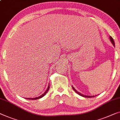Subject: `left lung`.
Returning <instances> with one entry per match:
<instances>
[{"instance_id":"1","label":"left lung","mask_w":120,"mask_h":120,"mask_svg":"<svg viewBox=\"0 0 120 120\" xmlns=\"http://www.w3.org/2000/svg\"><path fill=\"white\" fill-rule=\"evenodd\" d=\"M109 38H110V40L111 42H112V45H113L114 46H115V42H114V41L113 38H112V37H111V36H110V37H109ZM72 89H74V91H75L76 93L78 94H79V95H80V96H81L85 97V98H94V97H95V96H96V95H95V96H86V95H83V94H82L81 93H79V92H78V91H77V90H76L75 89L74 86H72Z\"/></svg>"}]
</instances>
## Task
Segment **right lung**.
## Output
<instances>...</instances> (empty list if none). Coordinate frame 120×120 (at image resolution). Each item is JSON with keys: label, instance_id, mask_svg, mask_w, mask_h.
I'll return each instance as SVG.
<instances>
[{"label": "right lung", "instance_id": "right-lung-1", "mask_svg": "<svg viewBox=\"0 0 120 120\" xmlns=\"http://www.w3.org/2000/svg\"><path fill=\"white\" fill-rule=\"evenodd\" d=\"M49 88H50V86H49L48 88H47V89H46V91H45L44 93H43L42 95H41L40 96L37 97V98H26V99H27V100H37V99H39V98H43V97L44 96V95H45L46 93H47V92L48 91L49 89Z\"/></svg>", "mask_w": 120, "mask_h": 120}]
</instances>
